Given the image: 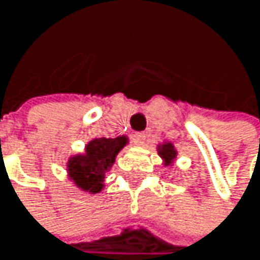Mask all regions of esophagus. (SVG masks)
Here are the masks:
<instances>
[{"instance_id":"1","label":"esophagus","mask_w":260,"mask_h":260,"mask_svg":"<svg viewBox=\"0 0 260 260\" xmlns=\"http://www.w3.org/2000/svg\"><path fill=\"white\" fill-rule=\"evenodd\" d=\"M145 139H147V135L145 133H136V135H133V142L136 145H142L145 142Z\"/></svg>"}]
</instances>
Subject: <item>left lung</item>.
Masks as SVG:
<instances>
[{"label":"left lung","mask_w":260,"mask_h":260,"mask_svg":"<svg viewBox=\"0 0 260 260\" xmlns=\"http://www.w3.org/2000/svg\"><path fill=\"white\" fill-rule=\"evenodd\" d=\"M159 154L165 159L167 165H171L174 157H176V151H174V147L171 144H164L162 148H159Z\"/></svg>","instance_id":"8db88e82"}]
</instances>
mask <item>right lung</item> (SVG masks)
I'll list each match as a JSON object with an SVG mask.
<instances>
[{
    "label": "right lung",
    "mask_w": 260,
    "mask_h": 260,
    "mask_svg": "<svg viewBox=\"0 0 260 260\" xmlns=\"http://www.w3.org/2000/svg\"><path fill=\"white\" fill-rule=\"evenodd\" d=\"M127 144L125 138H98L86 147L84 156H75L69 160L68 170L75 185L92 194L103 188L104 174L115 162L119 150Z\"/></svg>",
    "instance_id": "1"
}]
</instances>
